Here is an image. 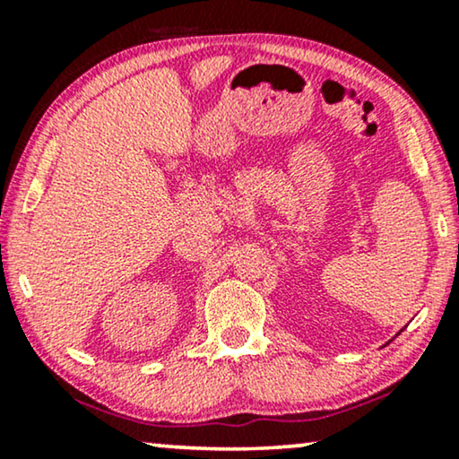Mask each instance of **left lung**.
<instances>
[{"label": "left lung", "mask_w": 459, "mask_h": 459, "mask_svg": "<svg viewBox=\"0 0 459 459\" xmlns=\"http://www.w3.org/2000/svg\"><path fill=\"white\" fill-rule=\"evenodd\" d=\"M388 342H391V341H388Z\"/></svg>", "instance_id": "obj_1"}]
</instances>
